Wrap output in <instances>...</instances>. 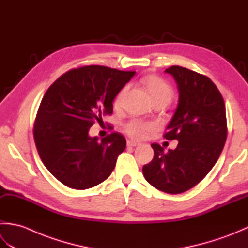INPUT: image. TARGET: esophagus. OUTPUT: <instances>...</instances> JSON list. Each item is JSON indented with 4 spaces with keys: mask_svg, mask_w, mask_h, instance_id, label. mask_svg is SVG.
I'll list each match as a JSON object with an SVG mask.
<instances>
[{
    "mask_svg": "<svg viewBox=\"0 0 248 248\" xmlns=\"http://www.w3.org/2000/svg\"><path fill=\"white\" fill-rule=\"evenodd\" d=\"M127 144L130 147H136V146L140 145V143H138V141H135V140H128Z\"/></svg>",
    "mask_w": 248,
    "mask_h": 248,
    "instance_id": "obj_1",
    "label": "esophagus"
}]
</instances>
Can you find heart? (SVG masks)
<instances>
[{
    "mask_svg": "<svg viewBox=\"0 0 248 248\" xmlns=\"http://www.w3.org/2000/svg\"><path fill=\"white\" fill-rule=\"evenodd\" d=\"M143 84L152 101L156 99L170 100L172 97V91L170 86L159 77L147 76L143 80ZM125 93H127V87L121 89L119 93L117 94L114 103L116 108L120 107L121 101H123V98ZM149 129H150V124L139 120L131 121L130 124H127V127H125L127 132L131 136H133V138H140V136H143V134L146 132V131Z\"/></svg>",
    "mask_w": 248,
    "mask_h": 248,
    "instance_id": "obj_1",
    "label": "heart"
}]
</instances>
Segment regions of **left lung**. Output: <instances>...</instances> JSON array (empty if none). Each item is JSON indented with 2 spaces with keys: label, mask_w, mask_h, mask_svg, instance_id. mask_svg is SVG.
Instances as JSON below:
<instances>
[{
  "label": "left lung",
  "mask_w": 248,
  "mask_h": 248,
  "mask_svg": "<svg viewBox=\"0 0 248 248\" xmlns=\"http://www.w3.org/2000/svg\"><path fill=\"white\" fill-rule=\"evenodd\" d=\"M165 72L175 80L179 99L164 136L179 143L168 152L152 144L155 156L143 167V173L160 191L180 194L202 181L222 154L227 138L226 108L222 94L208 77L180 66Z\"/></svg>",
  "instance_id": "obj_1"
}]
</instances>
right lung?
I'll use <instances>...</instances> for the list:
<instances>
[{
	"instance_id": "add662e5",
	"label": "right lung",
	"mask_w": 248,
	"mask_h": 248,
	"mask_svg": "<svg viewBox=\"0 0 248 248\" xmlns=\"http://www.w3.org/2000/svg\"><path fill=\"white\" fill-rule=\"evenodd\" d=\"M135 71L85 66L66 72L41 100L34 127L41 161L66 186L86 189L112 173L125 139L112 133L99 140L89 129L103 114L113 113V101Z\"/></svg>"
}]
</instances>
